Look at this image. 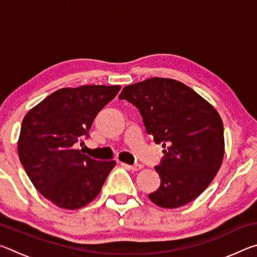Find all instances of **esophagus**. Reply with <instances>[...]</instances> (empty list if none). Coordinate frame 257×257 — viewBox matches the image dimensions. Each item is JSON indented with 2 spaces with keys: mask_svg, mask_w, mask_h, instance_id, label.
I'll use <instances>...</instances> for the list:
<instances>
[{
  "mask_svg": "<svg viewBox=\"0 0 257 257\" xmlns=\"http://www.w3.org/2000/svg\"><path fill=\"white\" fill-rule=\"evenodd\" d=\"M127 165V164H124ZM127 167L130 169V170L133 171H139L141 169H143V165L142 164H134V165H127Z\"/></svg>",
  "mask_w": 257,
  "mask_h": 257,
  "instance_id": "34e87169",
  "label": "esophagus"
}]
</instances>
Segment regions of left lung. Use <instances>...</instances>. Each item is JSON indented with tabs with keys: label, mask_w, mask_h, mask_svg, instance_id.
<instances>
[{
	"label": "left lung",
	"mask_w": 257,
	"mask_h": 257,
	"mask_svg": "<svg viewBox=\"0 0 257 257\" xmlns=\"http://www.w3.org/2000/svg\"><path fill=\"white\" fill-rule=\"evenodd\" d=\"M119 98L138 108L146 132L164 149L155 168L161 185L149 195L151 201L164 208L194 201L224 156L223 122L214 106L182 82L159 77L125 86Z\"/></svg>",
	"instance_id": "8db88e82"
}]
</instances>
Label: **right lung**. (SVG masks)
<instances>
[{"mask_svg": "<svg viewBox=\"0 0 257 257\" xmlns=\"http://www.w3.org/2000/svg\"><path fill=\"white\" fill-rule=\"evenodd\" d=\"M121 86L61 88L25 115L18 154L40 193L58 207L78 210L96 198L115 161H96L73 145L88 132L97 113Z\"/></svg>", "mask_w": 257, "mask_h": 257, "instance_id": "1", "label": "right lung"}]
</instances>
